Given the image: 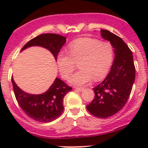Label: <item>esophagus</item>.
I'll use <instances>...</instances> for the list:
<instances>
[{
  "mask_svg": "<svg viewBox=\"0 0 148 148\" xmlns=\"http://www.w3.org/2000/svg\"><path fill=\"white\" fill-rule=\"evenodd\" d=\"M75 89L76 90L79 91V92H82L84 89V88H82V87H75Z\"/></svg>",
  "mask_w": 148,
  "mask_h": 148,
  "instance_id": "34e87169",
  "label": "esophagus"
}]
</instances>
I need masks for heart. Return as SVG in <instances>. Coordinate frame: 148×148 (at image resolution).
Returning <instances> with one entry per match:
<instances>
[{
  "label": "heart",
  "mask_w": 148,
  "mask_h": 148,
  "mask_svg": "<svg viewBox=\"0 0 148 148\" xmlns=\"http://www.w3.org/2000/svg\"><path fill=\"white\" fill-rule=\"evenodd\" d=\"M68 53L62 51L58 54L59 72L63 78H68L79 64L80 69L72 74L69 82L82 86L102 79L110 71L114 57V47L108 41H100L96 38H81L70 43Z\"/></svg>",
  "instance_id": "heart-1"
}]
</instances>
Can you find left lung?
Here are the masks:
<instances>
[{
  "mask_svg": "<svg viewBox=\"0 0 148 148\" xmlns=\"http://www.w3.org/2000/svg\"><path fill=\"white\" fill-rule=\"evenodd\" d=\"M101 36L113 46L115 57L107 77L93 88L95 99L86 109L92 115L104 119L126 104L135 82V67L132 51L120 37L104 29H101Z\"/></svg>",
  "mask_w": 148,
  "mask_h": 148,
  "instance_id": "left-lung-1",
  "label": "left lung"
}]
</instances>
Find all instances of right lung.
I'll return each mask as SVG.
<instances>
[{
	"mask_svg": "<svg viewBox=\"0 0 148 148\" xmlns=\"http://www.w3.org/2000/svg\"><path fill=\"white\" fill-rule=\"evenodd\" d=\"M63 36L43 34L30 40L21 51L30 46H42L50 51L56 60L60 49L66 43ZM15 97L23 112L33 120L40 122H50L56 120L64 110V97L72 89L59 78H56L49 89L41 95H31L20 89L11 78Z\"/></svg>",
	"mask_w": 148,
	"mask_h": 148,
	"instance_id": "1",
	"label": "right lung"
}]
</instances>
